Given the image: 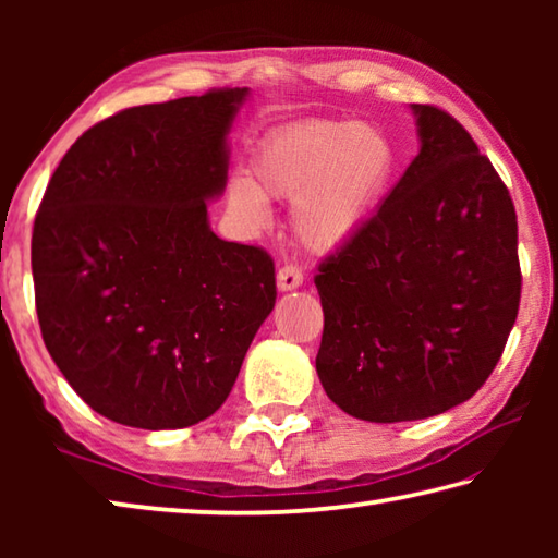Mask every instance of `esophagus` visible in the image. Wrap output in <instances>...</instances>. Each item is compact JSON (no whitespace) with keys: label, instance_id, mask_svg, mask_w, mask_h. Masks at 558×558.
I'll use <instances>...</instances> for the list:
<instances>
[{"label":"esophagus","instance_id":"34e87169","mask_svg":"<svg viewBox=\"0 0 558 558\" xmlns=\"http://www.w3.org/2000/svg\"><path fill=\"white\" fill-rule=\"evenodd\" d=\"M302 286V270L298 266H282L278 270V290L288 292Z\"/></svg>","mask_w":558,"mask_h":558}]
</instances>
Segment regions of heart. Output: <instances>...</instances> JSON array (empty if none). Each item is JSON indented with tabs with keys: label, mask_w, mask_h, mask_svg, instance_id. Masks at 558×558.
Masks as SVG:
<instances>
[{
	"label": "heart",
	"mask_w": 558,
	"mask_h": 558,
	"mask_svg": "<svg viewBox=\"0 0 558 558\" xmlns=\"http://www.w3.org/2000/svg\"><path fill=\"white\" fill-rule=\"evenodd\" d=\"M396 169L386 132L366 122L313 120L270 135L253 157V182L235 177L229 202L253 223L268 219V199L292 204V229L315 251L342 245L381 202Z\"/></svg>",
	"instance_id": "obj_1"
}]
</instances>
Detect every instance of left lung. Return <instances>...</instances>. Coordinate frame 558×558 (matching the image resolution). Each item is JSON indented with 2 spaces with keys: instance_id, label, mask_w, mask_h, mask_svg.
Listing matches in <instances>:
<instances>
[{
  "instance_id": "left-lung-1",
  "label": "left lung",
  "mask_w": 558,
  "mask_h": 558,
  "mask_svg": "<svg viewBox=\"0 0 558 558\" xmlns=\"http://www.w3.org/2000/svg\"><path fill=\"white\" fill-rule=\"evenodd\" d=\"M411 108L421 153L315 276L317 376L339 409L372 423L468 401L502 356L522 295L505 182L456 118Z\"/></svg>"
}]
</instances>
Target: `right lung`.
<instances>
[{
	"label": "right lung",
	"instance_id": "obj_1",
	"mask_svg": "<svg viewBox=\"0 0 558 558\" xmlns=\"http://www.w3.org/2000/svg\"><path fill=\"white\" fill-rule=\"evenodd\" d=\"M248 88L120 110L75 140L34 221L44 344L93 411L130 428L221 409L276 305V266L223 241L206 202L229 177Z\"/></svg>",
	"mask_w": 558,
	"mask_h": 558
}]
</instances>
